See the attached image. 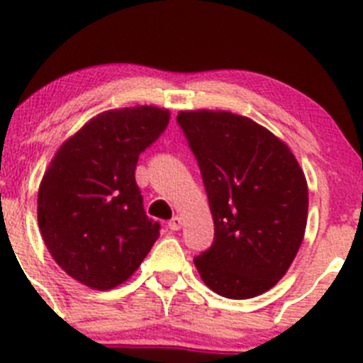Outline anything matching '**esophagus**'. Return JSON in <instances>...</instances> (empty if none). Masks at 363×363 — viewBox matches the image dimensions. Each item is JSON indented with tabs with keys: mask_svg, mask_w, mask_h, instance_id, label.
<instances>
[{
	"mask_svg": "<svg viewBox=\"0 0 363 363\" xmlns=\"http://www.w3.org/2000/svg\"><path fill=\"white\" fill-rule=\"evenodd\" d=\"M182 228V218L181 216H174V218L170 220V222H168V229H170V231H179V229Z\"/></svg>",
	"mask_w": 363,
	"mask_h": 363,
	"instance_id": "esophagus-1",
	"label": "esophagus"
}]
</instances>
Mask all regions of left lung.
<instances>
[{
	"mask_svg": "<svg viewBox=\"0 0 363 363\" xmlns=\"http://www.w3.org/2000/svg\"><path fill=\"white\" fill-rule=\"evenodd\" d=\"M201 168L215 240L193 259L202 281L229 299L270 290L304 238L308 184L296 155L270 130L229 111L177 116Z\"/></svg>",
	"mask_w": 363,
	"mask_h": 363,
	"instance_id": "1",
	"label": "left lung"
}]
</instances>
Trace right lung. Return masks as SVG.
I'll return each instance as SVG.
<instances>
[{"label": "right lung", "mask_w": 363, "mask_h": 363, "mask_svg": "<svg viewBox=\"0 0 363 363\" xmlns=\"http://www.w3.org/2000/svg\"><path fill=\"white\" fill-rule=\"evenodd\" d=\"M170 111L138 105L91 118L62 143L39 186L37 220L57 265L94 290L138 270L159 238L135 184L140 154L162 134Z\"/></svg>", "instance_id": "add662e5"}]
</instances>
